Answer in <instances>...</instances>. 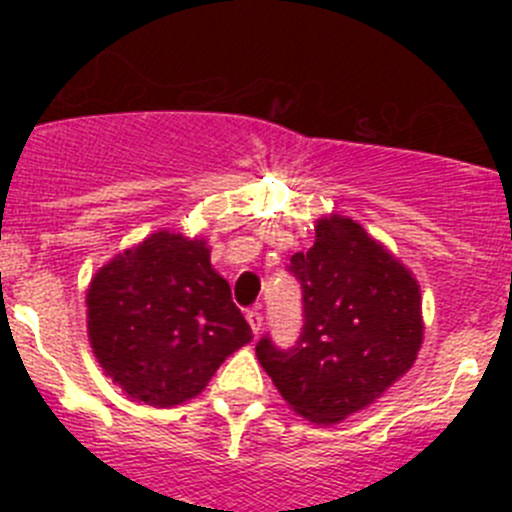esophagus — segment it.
Here are the masks:
<instances>
[{
	"instance_id": "1",
	"label": "esophagus",
	"mask_w": 512,
	"mask_h": 512,
	"mask_svg": "<svg viewBox=\"0 0 512 512\" xmlns=\"http://www.w3.org/2000/svg\"><path fill=\"white\" fill-rule=\"evenodd\" d=\"M247 322H250L252 332L260 334L262 322H265V319H262V312H260V309H250V312H247Z\"/></svg>"
}]
</instances>
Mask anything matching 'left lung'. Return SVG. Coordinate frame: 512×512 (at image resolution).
Returning <instances> with one entry per match:
<instances>
[{
	"mask_svg": "<svg viewBox=\"0 0 512 512\" xmlns=\"http://www.w3.org/2000/svg\"><path fill=\"white\" fill-rule=\"evenodd\" d=\"M287 272L302 287V332L287 349L265 334L257 359L297 414L337 423L411 369L421 292L384 245L339 215L319 220L314 245L292 255Z\"/></svg>",
	"mask_w": 512,
	"mask_h": 512,
	"instance_id": "obj_1",
	"label": "left lung"
}]
</instances>
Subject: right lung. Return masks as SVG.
<instances>
[{
    "label": "right lung",
    "mask_w": 512,
    "mask_h": 512,
    "mask_svg": "<svg viewBox=\"0 0 512 512\" xmlns=\"http://www.w3.org/2000/svg\"><path fill=\"white\" fill-rule=\"evenodd\" d=\"M86 304L98 364L160 409L198 396L252 339L205 242L175 232H156L98 270Z\"/></svg>",
    "instance_id": "obj_1"
}]
</instances>
